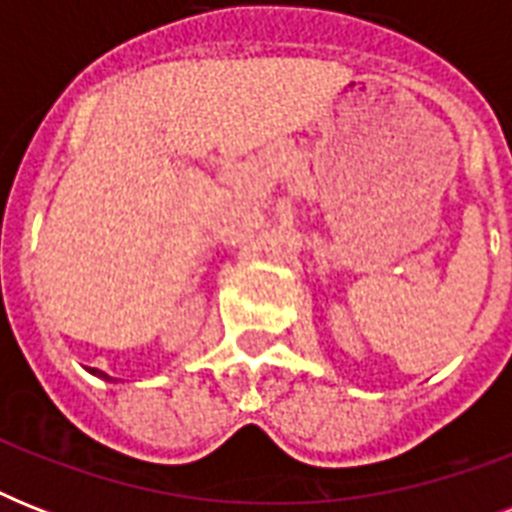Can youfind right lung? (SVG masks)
<instances>
[{
    "mask_svg": "<svg viewBox=\"0 0 512 512\" xmlns=\"http://www.w3.org/2000/svg\"><path fill=\"white\" fill-rule=\"evenodd\" d=\"M92 372H98V369H92ZM100 374V372H98ZM100 377H106V374H100ZM106 380H111V377H106Z\"/></svg>",
    "mask_w": 512,
    "mask_h": 512,
    "instance_id": "add662e5",
    "label": "right lung"
}]
</instances>
